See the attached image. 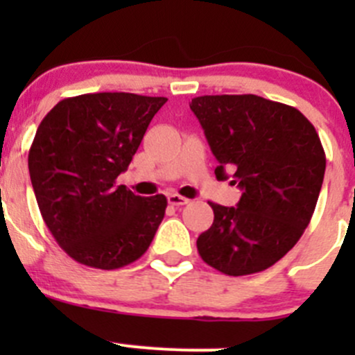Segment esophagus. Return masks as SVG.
<instances>
[{"instance_id": "34e87169", "label": "esophagus", "mask_w": 355, "mask_h": 355, "mask_svg": "<svg viewBox=\"0 0 355 355\" xmlns=\"http://www.w3.org/2000/svg\"><path fill=\"white\" fill-rule=\"evenodd\" d=\"M168 202H170L171 206H185V204H189V199L180 194H170L168 196Z\"/></svg>"}]
</instances>
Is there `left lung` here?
Listing matches in <instances>:
<instances>
[{"mask_svg":"<svg viewBox=\"0 0 355 355\" xmlns=\"http://www.w3.org/2000/svg\"><path fill=\"white\" fill-rule=\"evenodd\" d=\"M218 178L234 171L237 207L209 202L214 221L199 235L204 263L228 277L273 266L302 237L327 168L314 125L293 106L256 94L199 96L191 103Z\"/></svg>","mask_w":355,"mask_h":355,"instance_id":"obj_1","label":"left lung"}]
</instances>
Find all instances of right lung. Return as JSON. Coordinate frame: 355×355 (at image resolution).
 Wrapping results in <instances>:
<instances>
[{
  "instance_id": "right-lung-1",
  "label": "right lung",
  "mask_w": 355,
  "mask_h": 355,
  "mask_svg": "<svg viewBox=\"0 0 355 355\" xmlns=\"http://www.w3.org/2000/svg\"><path fill=\"white\" fill-rule=\"evenodd\" d=\"M166 98L96 92L60 101L39 125L28 173L46 227L77 263L118 270L151 245L168 200L116 184Z\"/></svg>"
}]
</instances>
